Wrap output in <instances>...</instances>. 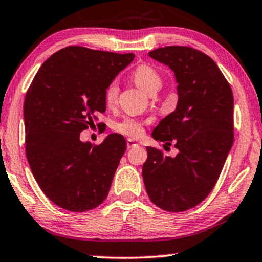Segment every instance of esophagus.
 I'll use <instances>...</instances> for the list:
<instances>
[{"mask_svg": "<svg viewBox=\"0 0 262 262\" xmlns=\"http://www.w3.org/2000/svg\"><path fill=\"white\" fill-rule=\"evenodd\" d=\"M138 144L137 141H134L133 139H127V147L128 149H132V147H135V146H138Z\"/></svg>", "mask_w": 262, "mask_h": 262, "instance_id": "34e87169", "label": "esophagus"}]
</instances>
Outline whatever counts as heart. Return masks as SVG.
I'll list each match as a JSON object with an SVG mask.
<instances>
[{"label":"heart","instance_id":"obj_1","mask_svg":"<svg viewBox=\"0 0 262 262\" xmlns=\"http://www.w3.org/2000/svg\"><path fill=\"white\" fill-rule=\"evenodd\" d=\"M134 83L149 95H155L162 88L161 74L155 67L150 64H140L134 69L132 74ZM118 96V83L113 80L107 85L105 90V101L108 106L115 105ZM113 129L118 133L128 135L130 138H139L143 134V124L132 118H125L122 122L116 123Z\"/></svg>","mask_w":262,"mask_h":262}]
</instances>
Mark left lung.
I'll use <instances>...</instances> for the list:
<instances>
[{
	"label": "left lung",
	"instance_id": "1",
	"mask_svg": "<svg viewBox=\"0 0 262 262\" xmlns=\"http://www.w3.org/2000/svg\"><path fill=\"white\" fill-rule=\"evenodd\" d=\"M151 58L174 72L178 86L176 110L154 129L152 138L174 144L176 157L147 146L143 179L147 195L160 209L182 212L211 193L232 149L233 93L213 62L199 50L166 46Z\"/></svg>",
	"mask_w": 262,
	"mask_h": 262
}]
</instances>
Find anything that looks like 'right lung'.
<instances>
[{"instance_id":"add662e5","label":"right lung","mask_w":262,"mask_h":262,"mask_svg":"<svg viewBox=\"0 0 262 262\" xmlns=\"http://www.w3.org/2000/svg\"><path fill=\"white\" fill-rule=\"evenodd\" d=\"M133 53L68 46L42 63L24 101L25 154L43 194L62 209L84 212L108 195L127 149L113 133L103 143L80 141V133L106 111L105 90Z\"/></svg>"}]
</instances>
